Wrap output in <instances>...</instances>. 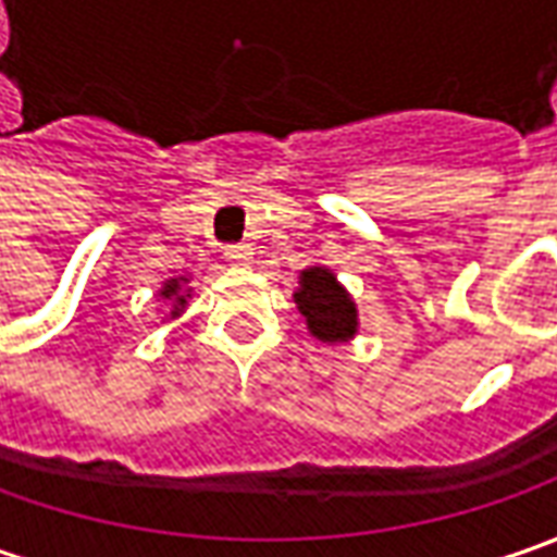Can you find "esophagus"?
I'll return each instance as SVG.
<instances>
[{
  "label": "esophagus",
  "mask_w": 557,
  "mask_h": 557,
  "mask_svg": "<svg viewBox=\"0 0 557 557\" xmlns=\"http://www.w3.org/2000/svg\"><path fill=\"white\" fill-rule=\"evenodd\" d=\"M225 260H228L232 267H250V260H253V250H250L247 245L225 247Z\"/></svg>",
  "instance_id": "obj_1"
}]
</instances>
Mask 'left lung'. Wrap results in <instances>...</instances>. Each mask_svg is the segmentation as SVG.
Listing matches in <instances>:
<instances>
[{
	"label": "left lung",
	"mask_w": 557,
	"mask_h": 557,
	"mask_svg": "<svg viewBox=\"0 0 557 557\" xmlns=\"http://www.w3.org/2000/svg\"><path fill=\"white\" fill-rule=\"evenodd\" d=\"M294 304L307 322V332L322 344H347L359 332L354 297L329 267H307L300 272Z\"/></svg>",
	"instance_id": "1"
}]
</instances>
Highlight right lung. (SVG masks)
<instances>
[{
    "label": "right lung",
    "mask_w": 557,
    "mask_h": 557,
    "mask_svg": "<svg viewBox=\"0 0 557 557\" xmlns=\"http://www.w3.org/2000/svg\"><path fill=\"white\" fill-rule=\"evenodd\" d=\"M188 275H173V278H166L161 288H158V300H161L163 307H166V319H180L188 307V297H191V288H188Z\"/></svg>",
    "instance_id": "add662e5"
}]
</instances>
